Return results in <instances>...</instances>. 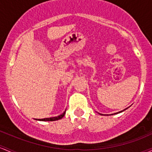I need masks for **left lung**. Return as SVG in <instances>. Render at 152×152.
<instances>
[{"label":"left lung","instance_id":"8db88e82","mask_svg":"<svg viewBox=\"0 0 152 152\" xmlns=\"http://www.w3.org/2000/svg\"><path fill=\"white\" fill-rule=\"evenodd\" d=\"M128 107H127V108H126V109H124V110H121V111L118 112V113H114V114H118V113H122V112H123V111H125V110H127ZM99 115H102V114H100V113H99ZM112 115H113V114H112Z\"/></svg>","mask_w":152,"mask_h":152}]
</instances>
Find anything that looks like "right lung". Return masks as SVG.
Segmentation results:
<instances>
[{
    "label": "right lung",
    "mask_w": 152,
    "mask_h": 152,
    "mask_svg": "<svg viewBox=\"0 0 152 152\" xmlns=\"http://www.w3.org/2000/svg\"><path fill=\"white\" fill-rule=\"evenodd\" d=\"M66 110H65L61 115H60L56 116V117H53V118H43V119H35L36 121H58V120L61 119L63 116L65 115L66 114Z\"/></svg>",
    "instance_id": "right-lung-1"
}]
</instances>
